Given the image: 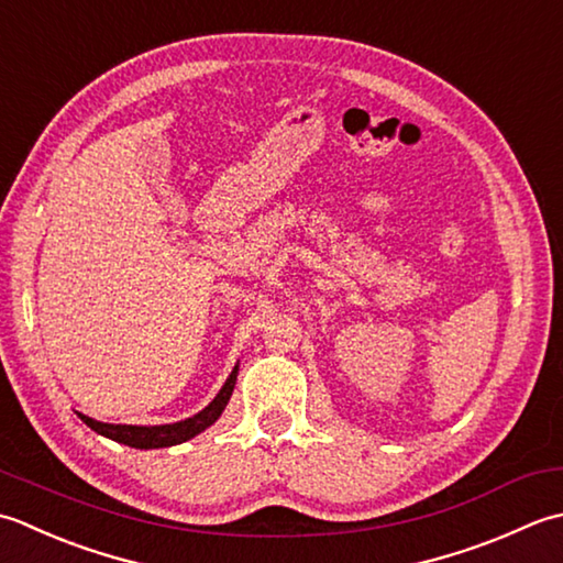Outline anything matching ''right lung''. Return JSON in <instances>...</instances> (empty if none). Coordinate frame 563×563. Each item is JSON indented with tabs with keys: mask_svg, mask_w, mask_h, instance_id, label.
<instances>
[{
	"mask_svg": "<svg viewBox=\"0 0 563 563\" xmlns=\"http://www.w3.org/2000/svg\"><path fill=\"white\" fill-rule=\"evenodd\" d=\"M235 378H238V366L228 376V382L223 384L221 391L211 400L209 406H206L201 412H197L194 418H187L181 422H172V426H153V428H145V426H109V422H97L87 416L79 412V418H82L87 426L104 434L109 440H117L121 444H129L135 446V450H157V446H172V444H181L191 440L194 434L203 432L209 426L221 418L223 408L228 406V400L233 396V388H235Z\"/></svg>",
	"mask_w": 563,
	"mask_h": 563,
	"instance_id": "obj_1",
	"label": "right lung"
}]
</instances>
